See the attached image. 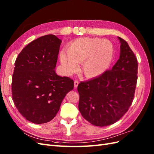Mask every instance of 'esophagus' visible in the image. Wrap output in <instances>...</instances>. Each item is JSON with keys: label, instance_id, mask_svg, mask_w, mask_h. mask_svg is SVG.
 I'll return each mask as SVG.
<instances>
[{"label": "esophagus", "instance_id": "esophagus-1", "mask_svg": "<svg viewBox=\"0 0 154 154\" xmlns=\"http://www.w3.org/2000/svg\"><path fill=\"white\" fill-rule=\"evenodd\" d=\"M79 83V81H77V80L75 81H74V87H75V88H77V87L78 86Z\"/></svg>", "mask_w": 154, "mask_h": 154}]
</instances>
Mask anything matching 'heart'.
Wrapping results in <instances>:
<instances>
[{"instance_id": "1", "label": "heart", "mask_w": 154, "mask_h": 154, "mask_svg": "<svg viewBox=\"0 0 154 154\" xmlns=\"http://www.w3.org/2000/svg\"><path fill=\"white\" fill-rule=\"evenodd\" d=\"M113 56V46L106 39L83 37L72 42L67 54L61 52L60 60L66 73L76 72L82 63L81 71L86 77H96L104 73Z\"/></svg>"}]
</instances>
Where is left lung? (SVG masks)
I'll return each instance as SVG.
<instances>
[{"label":"left lung","mask_w":154,"mask_h":154,"mask_svg":"<svg viewBox=\"0 0 154 154\" xmlns=\"http://www.w3.org/2000/svg\"><path fill=\"white\" fill-rule=\"evenodd\" d=\"M119 59L112 69L99 77L81 82L79 109L82 116L96 126L115 123L128 111L133 102L137 85L138 63L133 51L124 39Z\"/></svg>","instance_id":"obj_1"}]
</instances>
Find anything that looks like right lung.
<instances>
[{"label":"right lung","mask_w":154,"mask_h":154,"mask_svg":"<svg viewBox=\"0 0 154 154\" xmlns=\"http://www.w3.org/2000/svg\"><path fill=\"white\" fill-rule=\"evenodd\" d=\"M61 42L54 35L39 37L23 48L15 62L13 100L21 115L33 123L51 121L73 89L72 79L55 71Z\"/></svg>","instance_id":"obj_1"}]
</instances>
